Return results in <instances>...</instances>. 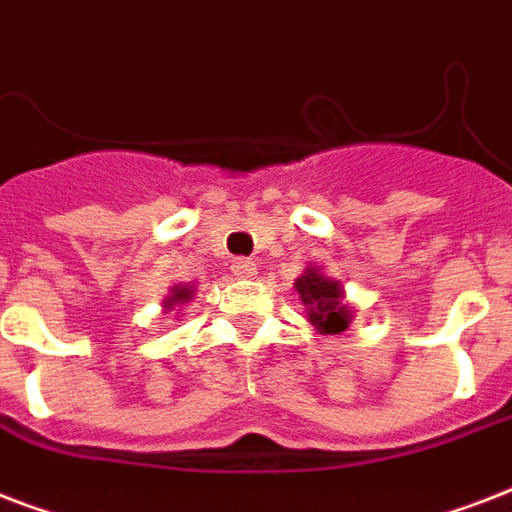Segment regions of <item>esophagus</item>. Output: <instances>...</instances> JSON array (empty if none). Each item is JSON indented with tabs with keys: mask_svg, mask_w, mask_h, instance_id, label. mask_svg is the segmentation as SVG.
<instances>
[{
	"mask_svg": "<svg viewBox=\"0 0 512 512\" xmlns=\"http://www.w3.org/2000/svg\"><path fill=\"white\" fill-rule=\"evenodd\" d=\"M231 273L236 279H252L257 273V263L255 260H249V257H239V260H233Z\"/></svg>",
	"mask_w": 512,
	"mask_h": 512,
	"instance_id": "obj_1",
	"label": "esophagus"
}]
</instances>
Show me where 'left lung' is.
Here are the masks:
<instances>
[{"mask_svg": "<svg viewBox=\"0 0 512 512\" xmlns=\"http://www.w3.org/2000/svg\"><path fill=\"white\" fill-rule=\"evenodd\" d=\"M295 289L300 292V300L308 311V321L321 335H340L350 327L353 308L345 303L340 281L324 276L319 268H308L295 281Z\"/></svg>", "mask_w": 512, "mask_h": 512, "instance_id": "1", "label": "left lung"}]
</instances>
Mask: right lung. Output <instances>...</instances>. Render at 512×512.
Segmentation results:
<instances>
[{"mask_svg":"<svg viewBox=\"0 0 512 512\" xmlns=\"http://www.w3.org/2000/svg\"><path fill=\"white\" fill-rule=\"evenodd\" d=\"M191 287H183V284H177V287H172V295L164 300V308L167 311H172V308H180V305H185L188 300H191Z\"/></svg>","mask_w":512,"mask_h":512,"instance_id":"obj_1","label":"right lung"}]
</instances>
